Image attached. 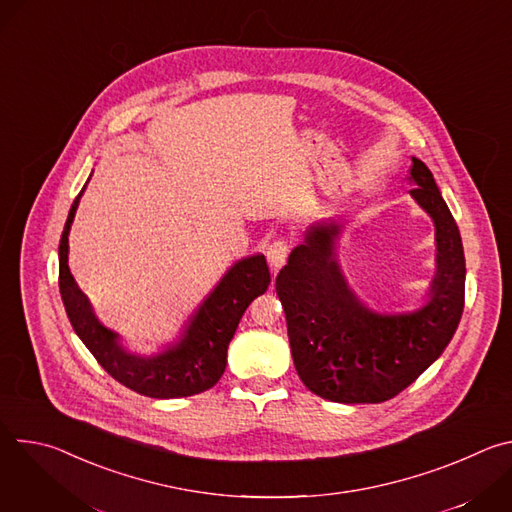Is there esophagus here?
<instances>
[{
  "label": "esophagus",
  "instance_id": "obj_1",
  "mask_svg": "<svg viewBox=\"0 0 512 512\" xmlns=\"http://www.w3.org/2000/svg\"><path fill=\"white\" fill-rule=\"evenodd\" d=\"M287 253H289V247L285 241H273L267 245V263L273 271L281 269L285 265V259H287Z\"/></svg>",
  "mask_w": 512,
  "mask_h": 512
}]
</instances>
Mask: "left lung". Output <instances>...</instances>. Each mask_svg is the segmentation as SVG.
I'll list each match as a JSON object with an SVG mask.
<instances>
[{"mask_svg":"<svg viewBox=\"0 0 512 512\" xmlns=\"http://www.w3.org/2000/svg\"><path fill=\"white\" fill-rule=\"evenodd\" d=\"M411 198L435 227V275L409 312L364 304L340 261L342 223L312 225L275 279L302 383L334 403H383L407 389L450 344L464 310L466 261L454 216L429 168L411 158Z\"/></svg>","mask_w":512,"mask_h":512,"instance_id":"left-lung-1","label":"left lung"}]
</instances>
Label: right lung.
Returning a JSON list of instances; mask_svg holds the SVG:
<instances>
[{"mask_svg":"<svg viewBox=\"0 0 512 512\" xmlns=\"http://www.w3.org/2000/svg\"><path fill=\"white\" fill-rule=\"evenodd\" d=\"M87 184L70 206L58 245V287L77 336L115 381L139 395L178 399L214 387L227 369V348L241 316L271 283L263 253L235 261L188 316L174 342L156 354L131 352L121 334L99 320L68 267V233Z\"/></svg>","mask_w":512,"mask_h":512,"instance_id":"1","label":"right lung"}]
</instances>
